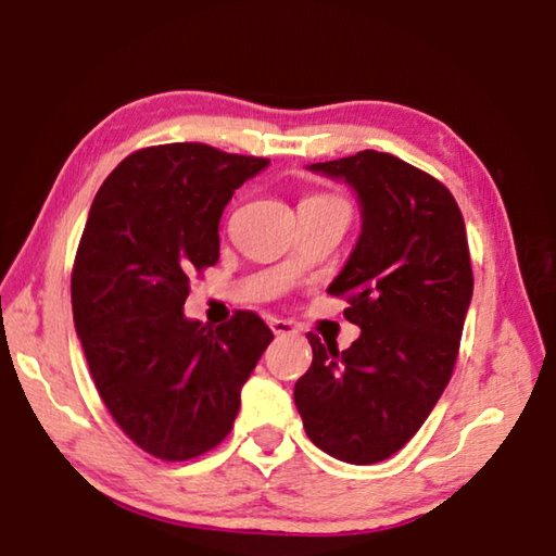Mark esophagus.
I'll use <instances>...</instances> for the list:
<instances>
[{
    "label": "esophagus",
    "instance_id": "1",
    "mask_svg": "<svg viewBox=\"0 0 556 556\" xmlns=\"http://www.w3.org/2000/svg\"><path fill=\"white\" fill-rule=\"evenodd\" d=\"M269 327L275 334H294L296 332V327L292 323H287V319H277V317L269 319Z\"/></svg>",
    "mask_w": 556,
    "mask_h": 556
}]
</instances>
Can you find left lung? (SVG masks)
Here are the masks:
<instances>
[{"label":"left lung","instance_id":"1","mask_svg":"<svg viewBox=\"0 0 556 556\" xmlns=\"http://www.w3.org/2000/svg\"><path fill=\"white\" fill-rule=\"evenodd\" d=\"M309 170L345 178L363 206V233L327 289L363 332L342 353L307 334L312 365L294 405L317 448L378 464L418 433L451 380L473 294L466 224L438 178L390 153Z\"/></svg>","mask_w":556,"mask_h":556}]
</instances>
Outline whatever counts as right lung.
<instances>
[{
  "mask_svg": "<svg viewBox=\"0 0 556 556\" xmlns=\"http://www.w3.org/2000/svg\"><path fill=\"white\" fill-rule=\"evenodd\" d=\"M267 166L206 143L140 148L90 206L70 287L75 330L108 413L161 460L229 435L241 386L275 340L249 309L218 327L184 317L191 275L218 262L224 206Z\"/></svg>",
  "mask_w": 556,
  "mask_h": 556,
  "instance_id": "1",
  "label": "right lung"
}]
</instances>
